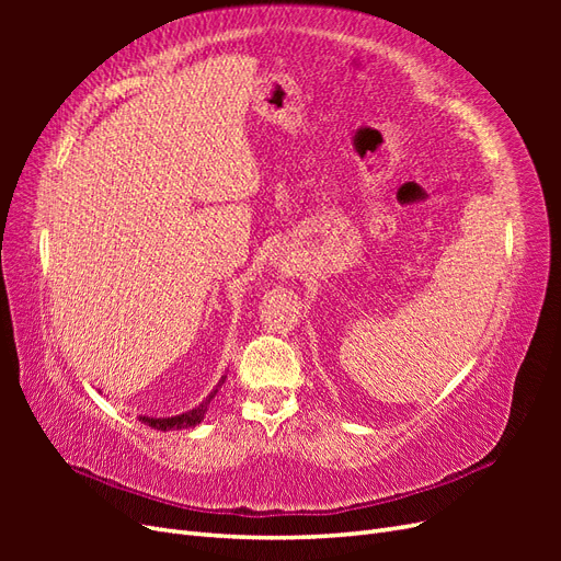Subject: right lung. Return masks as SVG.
Listing matches in <instances>:
<instances>
[{
    "mask_svg": "<svg viewBox=\"0 0 561 561\" xmlns=\"http://www.w3.org/2000/svg\"><path fill=\"white\" fill-rule=\"evenodd\" d=\"M225 379L227 377H222L219 379V383L213 388V393L203 400L201 404H196L194 410H190V412H184V414H178V416H165V419H157V416H140V421L145 423V426H149V428H154V431H184V428H194V426H198V423L203 421V416H206V412H208V407H210V400L217 396V388L225 383Z\"/></svg>",
    "mask_w": 561,
    "mask_h": 561,
    "instance_id": "1",
    "label": "right lung"
}]
</instances>
